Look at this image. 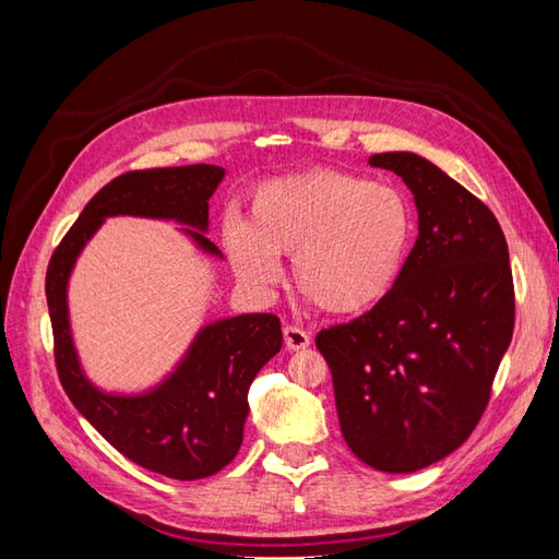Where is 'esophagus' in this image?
<instances>
[{
	"label": "esophagus",
	"mask_w": 559,
	"mask_h": 559,
	"mask_svg": "<svg viewBox=\"0 0 559 559\" xmlns=\"http://www.w3.org/2000/svg\"><path fill=\"white\" fill-rule=\"evenodd\" d=\"M284 343L294 352L306 349L310 345V333L302 331L300 326H284Z\"/></svg>",
	"instance_id": "1"
}]
</instances>
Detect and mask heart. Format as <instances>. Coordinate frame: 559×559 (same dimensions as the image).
I'll return each mask as SVG.
<instances>
[{"label": "heart", "mask_w": 559, "mask_h": 559, "mask_svg": "<svg viewBox=\"0 0 559 559\" xmlns=\"http://www.w3.org/2000/svg\"><path fill=\"white\" fill-rule=\"evenodd\" d=\"M413 240V210L396 186L337 170H310L259 186L247 224L228 218L224 245L249 289L292 282L317 308L361 314L394 289Z\"/></svg>", "instance_id": "heart-1"}]
</instances>
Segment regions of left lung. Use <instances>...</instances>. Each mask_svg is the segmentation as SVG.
<instances>
[{
	"instance_id": "1",
	"label": "left lung",
	"mask_w": 559,
	"mask_h": 559,
	"mask_svg": "<svg viewBox=\"0 0 559 559\" xmlns=\"http://www.w3.org/2000/svg\"><path fill=\"white\" fill-rule=\"evenodd\" d=\"M368 163L413 191L419 235L389 296L314 343L349 450L378 471L413 473L480 421L513 337V273L497 216L462 183L408 151Z\"/></svg>"
}]
</instances>
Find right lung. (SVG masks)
<instances>
[{
	"label": "right lung",
	"instance_id": "right-lung-1",
	"mask_svg": "<svg viewBox=\"0 0 559 559\" xmlns=\"http://www.w3.org/2000/svg\"><path fill=\"white\" fill-rule=\"evenodd\" d=\"M224 175V167L200 163L134 170L111 179L83 207L46 270L56 368L67 396L130 462L175 480L214 476L238 454L249 386L282 347L280 317L257 312L214 321L198 333L189 354L163 384L140 396H116L95 389L79 366L67 317V280L93 233L107 216L118 214L175 218L191 226L183 230L202 249L218 253L202 230H207V200Z\"/></svg>",
	"mask_w": 559,
	"mask_h": 559
}]
</instances>
